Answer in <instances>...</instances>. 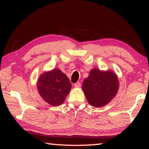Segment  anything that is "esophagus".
<instances>
[{
  "instance_id": "obj_1",
  "label": "esophagus",
  "mask_w": 149,
  "mask_h": 149,
  "mask_svg": "<svg viewBox=\"0 0 149 149\" xmlns=\"http://www.w3.org/2000/svg\"><path fill=\"white\" fill-rule=\"evenodd\" d=\"M81 83H79V82H77V83H75V84H74V87L75 88H80L81 87Z\"/></svg>"
}]
</instances>
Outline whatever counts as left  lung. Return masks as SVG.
Wrapping results in <instances>:
<instances>
[{
	"instance_id": "left-lung-1",
	"label": "left lung",
	"mask_w": 149,
	"mask_h": 149,
	"mask_svg": "<svg viewBox=\"0 0 149 149\" xmlns=\"http://www.w3.org/2000/svg\"><path fill=\"white\" fill-rule=\"evenodd\" d=\"M82 89L91 106L100 107L109 103L118 92L119 81L116 74L111 70H91L84 80Z\"/></svg>"
}]
</instances>
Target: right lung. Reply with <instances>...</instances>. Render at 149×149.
Returning <instances> with one entry per match:
<instances>
[{
    "instance_id": "1",
    "label": "right lung",
    "mask_w": 149,
    "mask_h": 149,
    "mask_svg": "<svg viewBox=\"0 0 149 149\" xmlns=\"http://www.w3.org/2000/svg\"><path fill=\"white\" fill-rule=\"evenodd\" d=\"M36 85L43 100L53 106L64 102L72 88L68 77L58 68L44 72L38 79Z\"/></svg>"
}]
</instances>
